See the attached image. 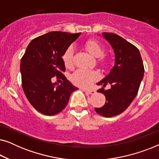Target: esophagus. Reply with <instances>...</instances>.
Here are the masks:
<instances>
[{"label":"esophagus","mask_w":159,"mask_h":159,"mask_svg":"<svg viewBox=\"0 0 159 159\" xmlns=\"http://www.w3.org/2000/svg\"><path fill=\"white\" fill-rule=\"evenodd\" d=\"M82 90L84 91V92L89 93V94H94L95 93V91L93 90H88V89H85V88H82Z\"/></svg>","instance_id":"1"}]
</instances>
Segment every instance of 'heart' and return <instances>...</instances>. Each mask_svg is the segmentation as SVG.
I'll use <instances>...</instances> for the list:
<instances>
[{"instance_id": "heart-1", "label": "heart", "mask_w": 159, "mask_h": 159, "mask_svg": "<svg viewBox=\"0 0 159 159\" xmlns=\"http://www.w3.org/2000/svg\"><path fill=\"white\" fill-rule=\"evenodd\" d=\"M84 48L90 55L94 57H98V62L102 66H107L108 59L103 55L104 48L102 44L96 40H89L84 44ZM73 49L68 48L62 56L63 61L66 68H71L73 65ZM99 78V74L95 70L88 69H77L71 76V80L74 84L80 87H89L93 82Z\"/></svg>"}]
</instances>
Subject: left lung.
Instances as JSON below:
<instances>
[{
    "label": "left lung",
    "mask_w": 159,
    "mask_h": 159,
    "mask_svg": "<svg viewBox=\"0 0 159 159\" xmlns=\"http://www.w3.org/2000/svg\"><path fill=\"white\" fill-rule=\"evenodd\" d=\"M115 53V64L105 78L98 82L103 87L111 84V88L99 89L106 97L103 107L95 108L98 114L105 117L120 114L127 109L138 94L144 75V66L140 51L134 45L118 34L103 32Z\"/></svg>",
    "instance_id": "left-lung-1"
}]
</instances>
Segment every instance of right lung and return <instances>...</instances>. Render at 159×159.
<instances>
[{"mask_svg":"<svg viewBox=\"0 0 159 159\" xmlns=\"http://www.w3.org/2000/svg\"><path fill=\"white\" fill-rule=\"evenodd\" d=\"M81 33L51 32L32 40L21 59V84L32 106L41 114L53 116L68 103L71 93L78 90L66 79L62 56ZM61 79L58 86L51 79Z\"/></svg>","mask_w":159,"mask_h":159,"instance_id":"obj_1","label":"right lung"}]
</instances>
